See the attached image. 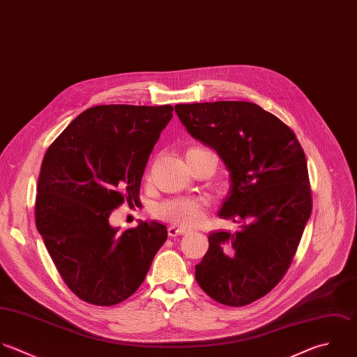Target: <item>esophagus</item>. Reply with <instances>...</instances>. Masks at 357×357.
<instances>
[{
	"label": "esophagus",
	"instance_id": "1",
	"mask_svg": "<svg viewBox=\"0 0 357 357\" xmlns=\"http://www.w3.org/2000/svg\"><path fill=\"white\" fill-rule=\"evenodd\" d=\"M188 232V229H183V228H179L176 225H169L168 227V235L169 236H179V235H185Z\"/></svg>",
	"mask_w": 357,
	"mask_h": 357
}]
</instances>
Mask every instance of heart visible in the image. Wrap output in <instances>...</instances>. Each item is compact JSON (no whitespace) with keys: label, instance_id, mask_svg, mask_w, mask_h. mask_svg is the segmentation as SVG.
I'll use <instances>...</instances> for the list:
<instances>
[{"label":"heart","instance_id":"b5f03b06","mask_svg":"<svg viewBox=\"0 0 357 357\" xmlns=\"http://www.w3.org/2000/svg\"><path fill=\"white\" fill-rule=\"evenodd\" d=\"M210 151L208 149L193 146L186 150V158H190L199 153ZM207 203L203 199H192V197H179L171 199L160 203L155 207V214L179 227H193L197 225L206 214Z\"/></svg>","mask_w":357,"mask_h":357}]
</instances>
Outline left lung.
<instances>
[{
  "label": "left lung",
  "mask_w": 357,
  "mask_h": 357,
  "mask_svg": "<svg viewBox=\"0 0 357 357\" xmlns=\"http://www.w3.org/2000/svg\"><path fill=\"white\" fill-rule=\"evenodd\" d=\"M175 112L224 161L231 189L218 215L241 224L235 234L208 235L196 281L218 303L246 306L282 280L310 218L305 151L289 126L255 102L176 104Z\"/></svg>",
  "instance_id": "1"
}]
</instances>
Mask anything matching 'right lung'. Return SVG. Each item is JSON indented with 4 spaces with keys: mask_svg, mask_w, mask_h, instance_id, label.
<instances>
[{
    "mask_svg": "<svg viewBox=\"0 0 357 357\" xmlns=\"http://www.w3.org/2000/svg\"><path fill=\"white\" fill-rule=\"evenodd\" d=\"M171 105H96L48 147L37 183L36 225L68 288L114 306L146 278L167 227L140 222L121 235L109 214L136 203L149 155L172 118Z\"/></svg>",
    "mask_w": 357,
    "mask_h": 357,
    "instance_id": "obj_1",
    "label": "right lung"
}]
</instances>
